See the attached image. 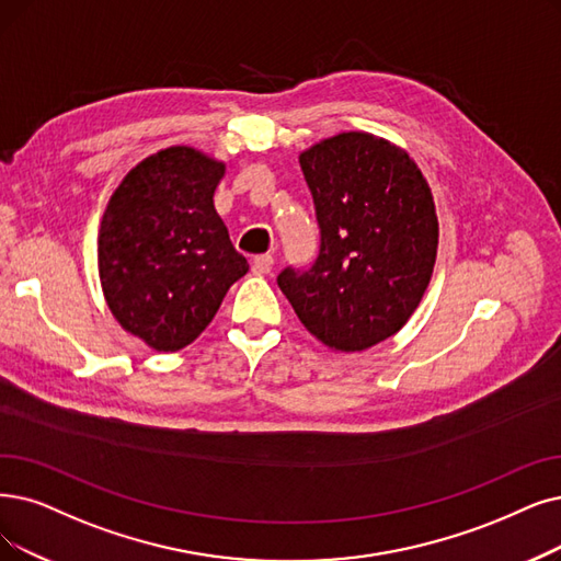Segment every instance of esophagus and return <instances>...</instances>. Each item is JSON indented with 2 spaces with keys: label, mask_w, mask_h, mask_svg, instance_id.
I'll return each mask as SVG.
<instances>
[{
  "label": "esophagus",
  "mask_w": 561,
  "mask_h": 561,
  "mask_svg": "<svg viewBox=\"0 0 561 561\" xmlns=\"http://www.w3.org/2000/svg\"><path fill=\"white\" fill-rule=\"evenodd\" d=\"M251 266H253V274L264 276V274H268L274 268V257L272 255H257Z\"/></svg>",
  "instance_id": "34e87169"
}]
</instances>
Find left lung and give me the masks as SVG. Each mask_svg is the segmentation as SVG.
<instances>
[{
  "instance_id": "8db88e82",
  "label": "left lung",
  "mask_w": 561,
  "mask_h": 561,
  "mask_svg": "<svg viewBox=\"0 0 561 561\" xmlns=\"http://www.w3.org/2000/svg\"><path fill=\"white\" fill-rule=\"evenodd\" d=\"M320 222L308 272L278 287L301 324L333 352H364L408 324L431 283L439 222L412 156L373 133L347 130L299 153Z\"/></svg>"
}]
</instances>
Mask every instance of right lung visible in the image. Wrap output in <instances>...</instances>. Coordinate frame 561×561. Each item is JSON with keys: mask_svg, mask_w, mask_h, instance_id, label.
Listing matches in <instances>:
<instances>
[{"mask_svg": "<svg viewBox=\"0 0 561 561\" xmlns=\"http://www.w3.org/2000/svg\"><path fill=\"white\" fill-rule=\"evenodd\" d=\"M226 163L186 145L147 156L110 195L99 276L112 316L156 352L191 345L249 262L214 207Z\"/></svg>", "mask_w": 561, "mask_h": 561, "instance_id": "obj_1", "label": "right lung"}]
</instances>
